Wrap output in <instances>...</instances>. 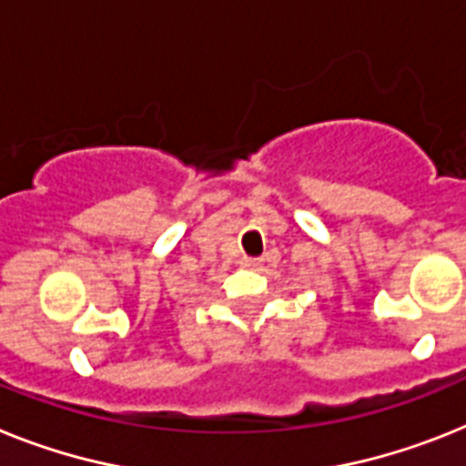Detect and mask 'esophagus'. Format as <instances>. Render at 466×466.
Listing matches in <instances>:
<instances>
[{
	"mask_svg": "<svg viewBox=\"0 0 466 466\" xmlns=\"http://www.w3.org/2000/svg\"><path fill=\"white\" fill-rule=\"evenodd\" d=\"M241 263H244L246 268H258V265L263 263V260H260V258H244Z\"/></svg>",
	"mask_w": 466,
	"mask_h": 466,
	"instance_id": "esophagus-1",
	"label": "esophagus"
}]
</instances>
